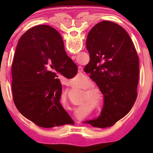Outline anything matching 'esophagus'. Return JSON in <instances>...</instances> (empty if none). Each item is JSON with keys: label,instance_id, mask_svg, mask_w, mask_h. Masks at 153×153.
Here are the masks:
<instances>
[{"label": "esophagus", "instance_id": "esophagus-1", "mask_svg": "<svg viewBox=\"0 0 153 153\" xmlns=\"http://www.w3.org/2000/svg\"><path fill=\"white\" fill-rule=\"evenodd\" d=\"M83 68L82 66H79L78 67V73L80 74H83Z\"/></svg>", "mask_w": 153, "mask_h": 153}]
</instances>
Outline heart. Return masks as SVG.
<instances>
[{
  "instance_id": "1",
  "label": "heart",
  "mask_w": 153,
  "mask_h": 153,
  "mask_svg": "<svg viewBox=\"0 0 153 153\" xmlns=\"http://www.w3.org/2000/svg\"><path fill=\"white\" fill-rule=\"evenodd\" d=\"M79 78L78 76L75 77L74 79H71V83L74 85L76 87H79ZM91 87V83L90 82H87L85 85H83L82 87L83 89H87L85 91V93L84 94L83 99H82V102H81V105H84L85 102H87V105L98 107L101 105V104L103 102V95L102 94L100 93L99 90L94 89H90ZM83 107L80 108L82 109Z\"/></svg>"
}]
</instances>
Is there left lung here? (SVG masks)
Here are the masks:
<instances>
[{"instance_id":"8db88e82","label":"left lung","mask_w":153,"mask_h":153,"mask_svg":"<svg viewBox=\"0 0 153 153\" xmlns=\"http://www.w3.org/2000/svg\"><path fill=\"white\" fill-rule=\"evenodd\" d=\"M91 68L90 78L104 97L103 107L97 118L84 122L97 128L113 126L130 111L137 99L139 58L134 43L124 29L110 21L96 24L86 41Z\"/></svg>"}]
</instances>
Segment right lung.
<instances>
[{
  "label": "right lung",
  "mask_w": 153,
  "mask_h": 153,
  "mask_svg": "<svg viewBox=\"0 0 153 153\" xmlns=\"http://www.w3.org/2000/svg\"><path fill=\"white\" fill-rule=\"evenodd\" d=\"M77 73V66L67 55L62 38L55 29L46 25L30 29L19 39L12 63L16 108L42 128L73 124L60 102L62 85L57 77L62 74L70 79Z\"/></svg>",
  "instance_id": "1"
}]
</instances>
